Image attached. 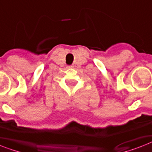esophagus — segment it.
I'll list each match as a JSON object with an SVG mask.
<instances>
[{
    "label": "esophagus",
    "mask_w": 152,
    "mask_h": 152,
    "mask_svg": "<svg viewBox=\"0 0 152 152\" xmlns=\"http://www.w3.org/2000/svg\"><path fill=\"white\" fill-rule=\"evenodd\" d=\"M72 66H68V68H72Z\"/></svg>",
    "instance_id": "1"
}]
</instances>
